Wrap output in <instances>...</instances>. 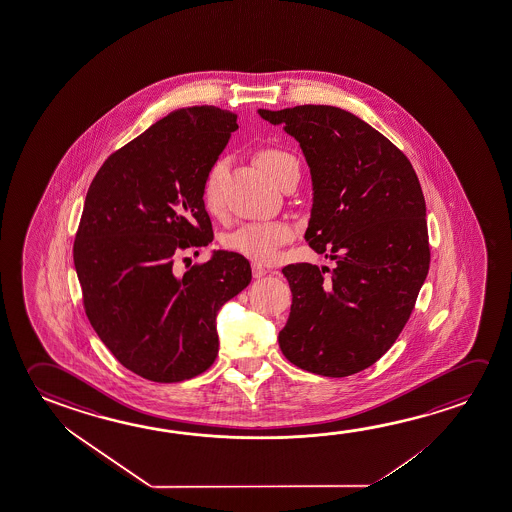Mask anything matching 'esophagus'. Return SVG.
<instances>
[{
  "mask_svg": "<svg viewBox=\"0 0 512 512\" xmlns=\"http://www.w3.org/2000/svg\"><path fill=\"white\" fill-rule=\"evenodd\" d=\"M253 278H262V276L268 275V269L262 268L260 264H252Z\"/></svg>",
  "mask_w": 512,
  "mask_h": 512,
  "instance_id": "1",
  "label": "esophagus"
}]
</instances>
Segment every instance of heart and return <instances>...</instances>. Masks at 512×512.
Instances as JSON below:
<instances>
[{
    "instance_id": "obj_1",
    "label": "heart",
    "mask_w": 512,
    "mask_h": 512,
    "mask_svg": "<svg viewBox=\"0 0 512 512\" xmlns=\"http://www.w3.org/2000/svg\"><path fill=\"white\" fill-rule=\"evenodd\" d=\"M255 161L278 184L291 168H299L298 159L291 152L276 147H264L255 154ZM227 172V161L218 159L205 173L202 184V202L207 213L220 214L221 184ZM292 237V228L285 221H252L244 223L227 237L232 252L255 262H271L282 244Z\"/></svg>"
}]
</instances>
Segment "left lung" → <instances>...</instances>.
Wrapping results in <instances>:
<instances>
[{
    "label": "left lung",
    "instance_id": "1",
    "mask_svg": "<svg viewBox=\"0 0 512 512\" xmlns=\"http://www.w3.org/2000/svg\"><path fill=\"white\" fill-rule=\"evenodd\" d=\"M259 115L298 140L314 186L305 239L337 262L282 269L292 305L280 349L299 369L351 376L392 347L429 271L417 173L394 143L349 111L305 104Z\"/></svg>",
    "mask_w": 512,
    "mask_h": 512
}]
</instances>
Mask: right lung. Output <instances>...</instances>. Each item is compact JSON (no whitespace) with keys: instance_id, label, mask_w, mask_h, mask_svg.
I'll list each match as a JSON object with an SVG mask.
<instances>
[{"instance_id":"obj_1","label":"right lung","mask_w":512,"mask_h":512,"mask_svg":"<svg viewBox=\"0 0 512 512\" xmlns=\"http://www.w3.org/2000/svg\"><path fill=\"white\" fill-rule=\"evenodd\" d=\"M236 129V113L216 106L172 111L113 152L88 188L74 241L85 312L118 362L149 381L209 369L218 310L252 282L250 262L223 250L173 271L179 252L213 241L202 184Z\"/></svg>"}]
</instances>
